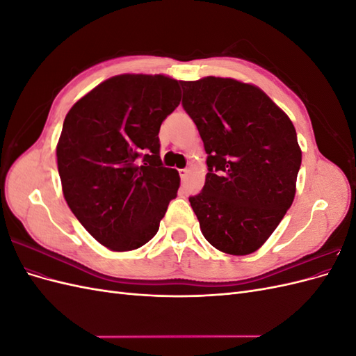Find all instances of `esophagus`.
<instances>
[{"mask_svg": "<svg viewBox=\"0 0 356 356\" xmlns=\"http://www.w3.org/2000/svg\"><path fill=\"white\" fill-rule=\"evenodd\" d=\"M179 177L182 181H184L188 177V169H179Z\"/></svg>", "mask_w": 356, "mask_h": 356, "instance_id": "1", "label": "esophagus"}]
</instances>
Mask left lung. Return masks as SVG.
<instances>
[{"mask_svg":"<svg viewBox=\"0 0 356 356\" xmlns=\"http://www.w3.org/2000/svg\"><path fill=\"white\" fill-rule=\"evenodd\" d=\"M181 86L208 154L204 186L188 199L202 234L221 252L252 254L293 204L301 165L296 127L254 84L209 75Z\"/></svg>","mask_w":356,"mask_h":356,"instance_id":"left-lung-1","label":"left lung"}]
</instances>
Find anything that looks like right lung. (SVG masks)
<instances>
[{
	"label": "right lung",
	"mask_w": 356,
	"mask_h": 356,
	"mask_svg": "<svg viewBox=\"0 0 356 356\" xmlns=\"http://www.w3.org/2000/svg\"><path fill=\"white\" fill-rule=\"evenodd\" d=\"M181 101L168 75L122 74L72 105L56 145L63 197L93 238L115 252L154 238L179 174L160 160L159 131Z\"/></svg>",
	"instance_id": "1"
}]
</instances>
